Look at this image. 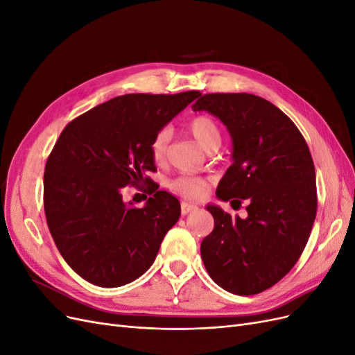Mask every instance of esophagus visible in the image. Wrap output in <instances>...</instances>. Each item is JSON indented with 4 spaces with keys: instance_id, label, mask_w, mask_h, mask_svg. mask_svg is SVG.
<instances>
[{
    "instance_id": "1",
    "label": "esophagus",
    "mask_w": 355,
    "mask_h": 355,
    "mask_svg": "<svg viewBox=\"0 0 355 355\" xmlns=\"http://www.w3.org/2000/svg\"><path fill=\"white\" fill-rule=\"evenodd\" d=\"M198 207L196 206V204H191V202H185V201H182V204H180V211H182V214H189V213H192V211H196Z\"/></svg>"
}]
</instances>
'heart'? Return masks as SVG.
Instances as JSON below:
<instances>
[{"label": "heart", "mask_w": 355, "mask_h": 355, "mask_svg": "<svg viewBox=\"0 0 355 355\" xmlns=\"http://www.w3.org/2000/svg\"><path fill=\"white\" fill-rule=\"evenodd\" d=\"M188 130L194 136L196 141L206 151L219 149L222 144V130L218 121L213 116L201 114L188 121ZM171 132L168 127H163L154 135L151 144H149V153L157 164H164L168 157V144ZM168 188L175 194L184 197L187 200L201 198L209 188V179L194 175H182L173 179L168 184Z\"/></svg>", "instance_id": "b5f03b06"}]
</instances>
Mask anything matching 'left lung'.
I'll return each mask as SVG.
<instances>
[{
	"mask_svg": "<svg viewBox=\"0 0 355 355\" xmlns=\"http://www.w3.org/2000/svg\"><path fill=\"white\" fill-rule=\"evenodd\" d=\"M192 110L216 115L232 137L234 163L216 196L232 207L247 202L245 219L207 206L214 228L201 243L204 266L230 293H261L292 270L308 243L317 213L313 157L295 123L259 96L209 93Z\"/></svg>",
	"mask_w": 355,
	"mask_h": 355,
	"instance_id": "left-lung-1",
	"label": "left lung"
}]
</instances>
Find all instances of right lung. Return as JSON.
Wrapping results in <instances>:
<instances>
[{
	"mask_svg": "<svg viewBox=\"0 0 355 355\" xmlns=\"http://www.w3.org/2000/svg\"><path fill=\"white\" fill-rule=\"evenodd\" d=\"M200 94L118 96L63 128L46 163L44 211L58 250L84 280L120 287L155 261L180 204L146 176L157 171L149 144ZM128 184L147 185L145 208L122 201Z\"/></svg>",
	"mask_w": 355,
	"mask_h": 355,
	"instance_id": "add662e5",
	"label": "right lung"
}]
</instances>
